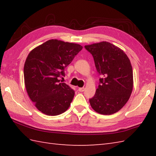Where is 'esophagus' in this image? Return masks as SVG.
<instances>
[{
  "label": "esophagus",
  "mask_w": 156,
  "mask_h": 156,
  "mask_svg": "<svg viewBox=\"0 0 156 156\" xmlns=\"http://www.w3.org/2000/svg\"><path fill=\"white\" fill-rule=\"evenodd\" d=\"M84 90V88L82 87V88H78V91L79 92H83Z\"/></svg>",
  "instance_id": "1"
}]
</instances>
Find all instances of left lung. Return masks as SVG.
Masks as SVG:
<instances>
[{
	"label": "left lung",
	"instance_id": "obj_1",
	"mask_svg": "<svg viewBox=\"0 0 156 156\" xmlns=\"http://www.w3.org/2000/svg\"><path fill=\"white\" fill-rule=\"evenodd\" d=\"M93 56L101 78L94 96L89 99L94 110L112 115L121 109L133 90V69L127 55L117 46L102 41L84 46Z\"/></svg>",
	"mask_w": 156,
	"mask_h": 156
}]
</instances>
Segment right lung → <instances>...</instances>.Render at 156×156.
I'll return each mask as SVG.
<instances>
[{
    "label": "right lung",
    "mask_w": 156,
    "mask_h": 156,
    "mask_svg": "<svg viewBox=\"0 0 156 156\" xmlns=\"http://www.w3.org/2000/svg\"><path fill=\"white\" fill-rule=\"evenodd\" d=\"M82 46L58 39H50L29 53L24 65L25 88L39 111L55 116L69 107L74 90L59 78L80 52Z\"/></svg>",
    "instance_id": "1"
}]
</instances>
